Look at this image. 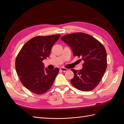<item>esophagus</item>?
I'll return each instance as SVG.
<instances>
[{
	"label": "esophagus",
	"mask_w": 124,
	"mask_h": 124,
	"mask_svg": "<svg viewBox=\"0 0 124 124\" xmlns=\"http://www.w3.org/2000/svg\"><path fill=\"white\" fill-rule=\"evenodd\" d=\"M60 70L62 71H63V72H65V71H67L68 70V69L64 67H61L60 68Z\"/></svg>",
	"instance_id": "1"
}]
</instances>
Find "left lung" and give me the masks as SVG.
Masks as SVG:
<instances>
[{
  "label": "left lung",
  "mask_w": 124,
  "mask_h": 124,
  "mask_svg": "<svg viewBox=\"0 0 124 124\" xmlns=\"http://www.w3.org/2000/svg\"><path fill=\"white\" fill-rule=\"evenodd\" d=\"M70 46L73 56L83 62L79 70L71 69L74 74L70 82L82 91H90L100 83L107 67V53L102 44L91 35L82 32L65 35L61 38Z\"/></svg>",
  "instance_id": "1"
}]
</instances>
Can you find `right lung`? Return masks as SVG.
I'll return each mask as SVG.
<instances>
[{"label": "right lung", "instance_id": "right-lung-1", "mask_svg": "<svg viewBox=\"0 0 124 124\" xmlns=\"http://www.w3.org/2000/svg\"><path fill=\"white\" fill-rule=\"evenodd\" d=\"M60 34L37 36L25 44L15 60V68L21 83L37 94H42L50 89L59 68H44L42 60L50 55L51 48Z\"/></svg>", "mask_w": 124, "mask_h": 124}]
</instances>
